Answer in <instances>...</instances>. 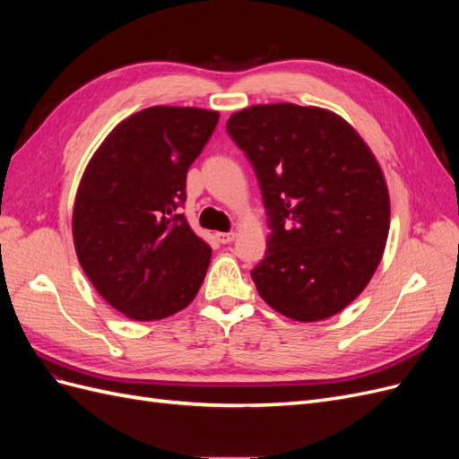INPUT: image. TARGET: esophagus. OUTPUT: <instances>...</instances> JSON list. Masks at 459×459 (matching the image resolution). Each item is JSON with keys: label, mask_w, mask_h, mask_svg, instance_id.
Masks as SVG:
<instances>
[{"label": "esophagus", "mask_w": 459, "mask_h": 459, "mask_svg": "<svg viewBox=\"0 0 459 459\" xmlns=\"http://www.w3.org/2000/svg\"><path fill=\"white\" fill-rule=\"evenodd\" d=\"M216 239H218L221 245H226V243H231V241L235 239V233H233V231H230V233H216Z\"/></svg>", "instance_id": "34e87169"}]
</instances>
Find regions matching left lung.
Returning <instances> with one entry per match:
<instances>
[{"label":"left lung","mask_w":459,"mask_h":459,"mask_svg":"<svg viewBox=\"0 0 459 459\" xmlns=\"http://www.w3.org/2000/svg\"><path fill=\"white\" fill-rule=\"evenodd\" d=\"M228 132L251 160L270 220L251 272L258 295L297 322L339 314L377 270L391 226L385 174L349 122L322 107L253 105Z\"/></svg>","instance_id":"1"}]
</instances>
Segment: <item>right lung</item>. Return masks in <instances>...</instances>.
<instances>
[{"label": "right lung", "instance_id": "add662e5", "mask_svg": "<svg viewBox=\"0 0 459 459\" xmlns=\"http://www.w3.org/2000/svg\"><path fill=\"white\" fill-rule=\"evenodd\" d=\"M218 118L197 107L143 108L117 124L82 174L73 208L78 262L97 293L135 322L184 310L203 285L212 248L178 208Z\"/></svg>", "mask_w": 459, "mask_h": 459}]
</instances>
